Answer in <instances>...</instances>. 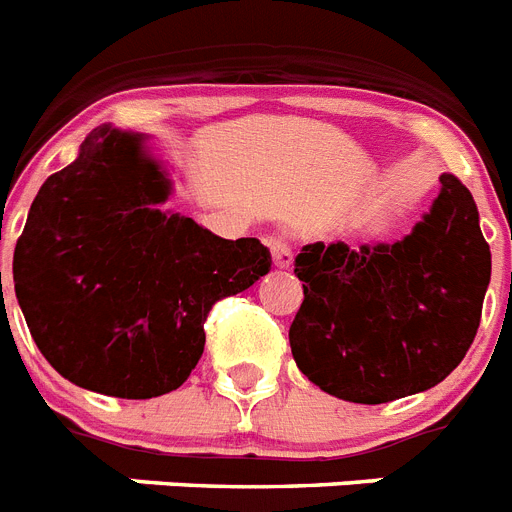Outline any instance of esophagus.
I'll use <instances>...</instances> for the list:
<instances>
[{"instance_id": "esophagus-1", "label": "esophagus", "mask_w": 512, "mask_h": 512, "mask_svg": "<svg viewBox=\"0 0 512 512\" xmlns=\"http://www.w3.org/2000/svg\"><path fill=\"white\" fill-rule=\"evenodd\" d=\"M269 243V251H272V261L277 269H290L292 266V248L287 243L285 235H272L266 240Z\"/></svg>"}]
</instances>
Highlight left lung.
<instances>
[{"instance_id":"8db88e82","label":"left lung","mask_w":512,"mask_h":512,"mask_svg":"<svg viewBox=\"0 0 512 512\" xmlns=\"http://www.w3.org/2000/svg\"><path fill=\"white\" fill-rule=\"evenodd\" d=\"M404 240L308 243L295 259L303 305L292 357L321 391L386 404L438 386L464 360L482 318L492 253L474 196L451 173Z\"/></svg>"}]
</instances>
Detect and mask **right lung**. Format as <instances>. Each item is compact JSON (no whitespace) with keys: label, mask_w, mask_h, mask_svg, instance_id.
Returning a JSON list of instances; mask_svg holds the SVG:
<instances>
[{"label":"right lung","mask_w":512,"mask_h":512,"mask_svg":"<svg viewBox=\"0 0 512 512\" xmlns=\"http://www.w3.org/2000/svg\"><path fill=\"white\" fill-rule=\"evenodd\" d=\"M168 196L142 134L103 124L30 204L15 295L41 355L74 386L119 399L176 391L202 357L212 305L272 269L256 238L160 212Z\"/></svg>","instance_id":"obj_1"}]
</instances>
